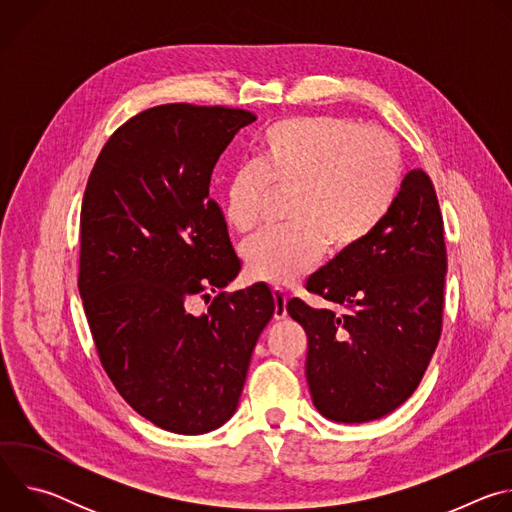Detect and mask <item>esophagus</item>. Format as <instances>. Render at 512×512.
<instances>
[{
	"label": "esophagus",
	"mask_w": 512,
	"mask_h": 512,
	"mask_svg": "<svg viewBox=\"0 0 512 512\" xmlns=\"http://www.w3.org/2000/svg\"><path fill=\"white\" fill-rule=\"evenodd\" d=\"M273 302H275V312H273V318L275 320H283L287 316V296L283 294V291L279 287L273 289Z\"/></svg>",
	"instance_id": "obj_1"
}]
</instances>
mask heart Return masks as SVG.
Here are the masks:
<instances>
[{
	"instance_id": "heart-1",
	"label": "heart",
	"mask_w": 512,
	"mask_h": 512,
	"mask_svg": "<svg viewBox=\"0 0 512 512\" xmlns=\"http://www.w3.org/2000/svg\"><path fill=\"white\" fill-rule=\"evenodd\" d=\"M401 188L397 143L379 129L336 115L291 117L267 127L251 166L225 184L223 214L237 233L257 227L271 192H291L294 227L265 231L243 245L253 279L289 285L322 257L326 243L348 251L369 239Z\"/></svg>"
}]
</instances>
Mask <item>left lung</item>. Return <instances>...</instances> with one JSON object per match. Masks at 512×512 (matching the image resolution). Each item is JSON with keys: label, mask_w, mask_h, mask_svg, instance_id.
Masks as SVG:
<instances>
[{"label": "left lung", "mask_w": 512, "mask_h": 512, "mask_svg": "<svg viewBox=\"0 0 512 512\" xmlns=\"http://www.w3.org/2000/svg\"><path fill=\"white\" fill-rule=\"evenodd\" d=\"M446 271L435 188L423 170H411L371 237L306 281L346 314L287 302L308 334L306 379L326 419L373 421L413 395L442 334Z\"/></svg>", "instance_id": "obj_1"}]
</instances>
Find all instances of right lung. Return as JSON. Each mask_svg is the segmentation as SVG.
<instances>
[{"label":"right lung","mask_w":512,"mask_h":512,"mask_svg":"<svg viewBox=\"0 0 512 512\" xmlns=\"http://www.w3.org/2000/svg\"><path fill=\"white\" fill-rule=\"evenodd\" d=\"M253 121L218 105L141 111L109 137L87 182L79 291L89 328L119 395L166 431L198 435L233 417L275 312L265 283L221 291L200 316L186 310L241 271L208 186Z\"/></svg>","instance_id":"1"}]
</instances>
